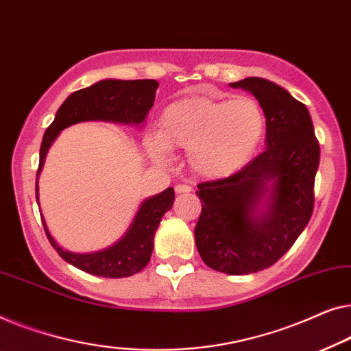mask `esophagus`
Listing matches in <instances>:
<instances>
[{
    "label": "esophagus",
    "instance_id": "1",
    "mask_svg": "<svg viewBox=\"0 0 351 351\" xmlns=\"http://www.w3.org/2000/svg\"><path fill=\"white\" fill-rule=\"evenodd\" d=\"M175 191H176V194H186V192L192 191V187L187 186V184H176Z\"/></svg>",
    "mask_w": 351,
    "mask_h": 351
}]
</instances>
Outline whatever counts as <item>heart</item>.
I'll return each instance as SVG.
<instances>
[{"label":"heart","mask_w":351,"mask_h":351,"mask_svg":"<svg viewBox=\"0 0 351 351\" xmlns=\"http://www.w3.org/2000/svg\"><path fill=\"white\" fill-rule=\"evenodd\" d=\"M265 114L251 97H187L162 112L159 133L147 140L152 159L167 164L171 149L187 151L192 173L204 180L235 175L258 152Z\"/></svg>","instance_id":"b5f03b06"}]
</instances>
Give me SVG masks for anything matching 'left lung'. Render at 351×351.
<instances>
[{
  "label": "left lung",
  "mask_w": 351,
  "mask_h": 351,
  "mask_svg": "<svg viewBox=\"0 0 351 351\" xmlns=\"http://www.w3.org/2000/svg\"><path fill=\"white\" fill-rule=\"evenodd\" d=\"M263 106L265 149L239 173L202 182L195 245L204 263L227 275L274 265L302 234L313 211L319 145L304 103L264 77L230 82Z\"/></svg>",
  "instance_id": "8db88e82"
}]
</instances>
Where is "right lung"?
Masks as SVG:
<instances>
[{"instance_id": "obj_1", "label": "right lung", "mask_w": 351, "mask_h": 351, "mask_svg": "<svg viewBox=\"0 0 351 351\" xmlns=\"http://www.w3.org/2000/svg\"><path fill=\"white\" fill-rule=\"evenodd\" d=\"M157 87H159V82L154 79H136V81L103 79L92 84L90 87L73 92L58 108L56 119L47 127L43 136L36 175L38 206L39 173L44 167L49 147L57 140L63 128L87 121L119 122V124L135 127L145 125L146 116L149 114V110L154 105ZM173 202V187L143 200L125 234L116 243L105 250L93 251V253H73V251L63 250L49 232L41 211L39 213H41L49 241L68 264L97 276L124 278V276L138 274L149 263L152 248H154L156 230L160 224L162 216L171 208Z\"/></svg>"}]
</instances>
